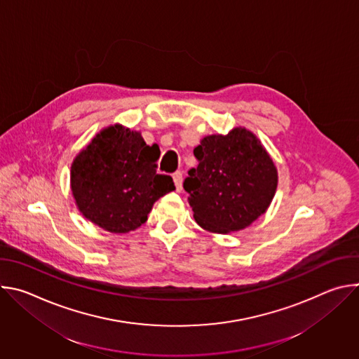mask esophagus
Listing matches in <instances>:
<instances>
[{
	"label": "esophagus",
	"mask_w": 359,
	"mask_h": 359,
	"mask_svg": "<svg viewBox=\"0 0 359 359\" xmlns=\"http://www.w3.org/2000/svg\"><path fill=\"white\" fill-rule=\"evenodd\" d=\"M173 182H175V186H176V190L180 191L183 189V173L179 170L176 173H173Z\"/></svg>",
	"instance_id": "obj_1"
}]
</instances>
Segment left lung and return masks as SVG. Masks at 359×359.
Wrapping results in <instances>:
<instances>
[{
  "label": "left lung",
  "mask_w": 359,
  "mask_h": 359,
  "mask_svg": "<svg viewBox=\"0 0 359 359\" xmlns=\"http://www.w3.org/2000/svg\"><path fill=\"white\" fill-rule=\"evenodd\" d=\"M197 168L183 187L196 223L229 234L248 227L267 212L277 190V168L262 140L245 128L209 135L193 150Z\"/></svg>",
  "instance_id": "8db88e82"
}]
</instances>
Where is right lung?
I'll use <instances>...</instances> for the list:
<instances>
[{
  "label": "right lung",
  "mask_w": 359,
  "mask_h": 359,
  "mask_svg": "<svg viewBox=\"0 0 359 359\" xmlns=\"http://www.w3.org/2000/svg\"><path fill=\"white\" fill-rule=\"evenodd\" d=\"M158 144L115 123L96 133L71 165V190L85 219L109 233L136 230L153 204L175 190L170 176L158 175Z\"/></svg>",
  "instance_id": "1"
}]
</instances>
